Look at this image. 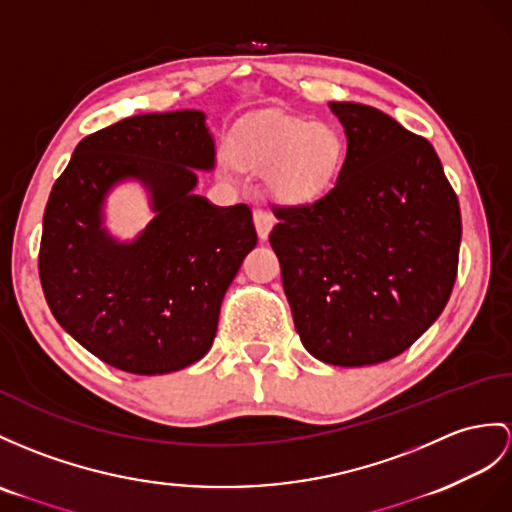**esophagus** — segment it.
<instances>
[{
	"label": "esophagus",
	"mask_w": 512,
	"mask_h": 512,
	"mask_svg": "<svg viewBox=\"0 0 512 512\" xmlns=\"http://www.w3.org/2000/svg\"><path fill=\"white\" fill-rule=\"evenodd\" d=\"M254 223H256V232L260 236V241H265L269 232H271V226H273V217H271L269 210L256 208L254 210Z\"/></svg>",
	"instance_id": "obj_1"
}]
</instances>
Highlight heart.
I'll list each match as a JSON object with an SVG mask.
<instances>
[{"instance_id":"b5f03b06","label":"heart","mask_w":512,"mask_h":512,"mask_svg":"<svg viewBox=\"0 0 512 512\" xmlns=\"http://www.w3.org/2000/svg\"><path fill=\"white\" fill-rule=\"evenodd\" d=\"M234 165L269 171L271 186L289 202H306L330 189L343 160L341 136L323 123L295 117L258 121L230 145Z\"/></svg>"}]
</instances>
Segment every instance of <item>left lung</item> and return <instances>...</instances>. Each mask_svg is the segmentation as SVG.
<instances>
[{"label":"left lung","mask_w":512,"mask_h":512,"mask_svg":"<svg viewBox=\"0 0 512 512\" xmlns=\"http://www.w3.org/2000/svg\"><path fill=\"white\" fill-rule=\"evenodd\" d=\"M347 154L315 202L271 206L269 243L306 350L336 367L406 352L458 273L460 206L434 147L382 110L330 102Z\"/></svg>","instance_id":"8db88e82"}]
</instances>
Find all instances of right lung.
Segmentation results:
<instances>
[{
    "label": "right lung",
    "mask_w": 512,
    "mask_h": 512,
    "mask_svg": "<svg viewBox=\"0 0 512 512\" xmlns=\"http://www.w3.org/2000/svg\"><path fill=\"white\" fill-rule=\"evenodd\" d=\"M199 110L121 119L78 143L49 193L39 276L56 321L110 367L158 376L213 345L223 295L258 236L245 204L193 195V169H213ZM141 179L157 217L132 244L101 228L110 185Z\"/></svg>",
    "instance_id": "1"
}]
</instances>
